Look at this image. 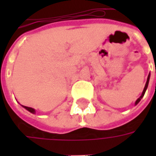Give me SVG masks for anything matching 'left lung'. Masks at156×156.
I'll list each match as a JSON object with an SVG mask.
<instances>
[{
    "instance_id": "1",
    "label": "left lung",
    "mask_w": 156,
    "mask_h": 156,
    "mask_svg": "<svg viewBox=\"0 0 156 156\" xmlns=\"http://www.w3.org/2000/svg\"><path fill=\"white\" fill-rule=\"evenodd\" d=\"M155 73H156V70H155ZM150 77H151V75L149 74V76H148V78H147V81H146V83H145V86H144V90H143V92H142V94H141L140 97V98H138L137 100L135 101V105H137L138 103L141 100V98L144 97V93H145V91H146V89H147L148 88V84H149V81H150Z\"/></svg>"
}]
</instances>
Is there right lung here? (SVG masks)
Returning <instances> with one entry per match:
<instances>
[{"label":"right lung","mask_w":156,"mask_h":156,"mask_svg":"<svg viewBox=\"0 0 156 156\" xmlns=\"http://www.w3.org/2000/svg\"><path fill=\"white\" fill-rule=\"evenodd\" d=\"M22 107H23V108H25L26 109H27V110H28L29 112H31L32 114H35L36 113L35 109H34V108H30V107H27V106H23V105H22Z\"/></svg>","instance_id":"1"}]
</instances>
